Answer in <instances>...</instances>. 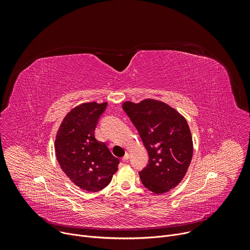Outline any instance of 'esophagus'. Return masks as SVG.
<instances>
[{
	"label": "esophagus",
	"mask_w": 250,
	"mask_h": 250,
	"mask_svg": "<svg viewBox=\"0 0 250 250\" xmlns=\"http://www.w3.org/2000/svg\"><path fill=\"white\" fill-rule=\"evenodd\" d=\"M128 157H129V156H128V153H125V156L122 158V161H124V162H126V161L128 160Z\"/></svg>",
	"instance_id": "1"
}]
</instances>
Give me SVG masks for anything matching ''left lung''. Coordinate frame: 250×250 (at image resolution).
Here are the masks:
<instances>
[{
    "instance_id": "left-lung-1",
    "label": "left lung",
    "mask_w": 250,
    "mask_h": 250,
    "mask_svg": "<svg viewBox=\"0 0 250 250\" xmlns=\"http://www.w3.org/2000/svg\"><path fill=\"white\" fill-rule=\"evenodd\" d=\"M123 109L148 152V163L139 171L142 184L155 194L175 188L185 176L193 156L187 121L165 103L151 99L138 104L125 102Z\"/></svg>"
}]
</instances>
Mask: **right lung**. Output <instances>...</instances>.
Returning <instances> with one entry per match:
<instances>
[{
    "label": "right lung",
    "instance_id": "add662e5",
    "mask_svg": "<svg viewBox=\"0 0 250 250\" xmlns=\"http://www.w3.org/2000/svg\"><path fill=\"white\" fill-rule=\"evenodd\" d=\"M108 104L85 103L64 118L55 139L58 163L69 179L88 192L108 186L118 170L115 157L104 142L95 137V129Z\"/></svg>",
    "mask_w": 250,
    "mask_h": 250
}]
</instances>
